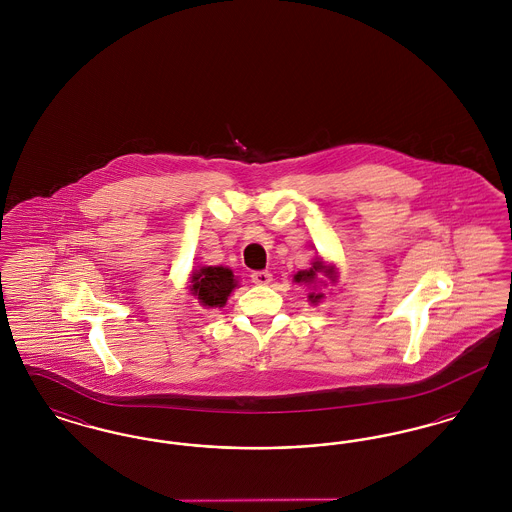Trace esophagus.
<instances>
[{"label":"esophagus","mask_w":512,"mask_h":512,"mask_svg":"<svg viewBox=\"0 0 512 512\" xmlns=\"http://www.w3.org/2000/svg\"><path fill=\"white\" fill-rule=\"evenodd\" d=\"M272 280V274L268 270H255L251 272V282L257 284V286H267Z\"/></svg>","instance_id":"34e87169"}]
</instances>
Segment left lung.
<instances>
[{
    "instance_id": "1",
    "label": "left lung",
    "mask_w": 512,
    "mask_h": 512,
    "mask_svg": "<svg viewBox=\"0 0 512 512\" xmlns=\"http://www.w3.org/2000/svg\"><path fill=\"white\" fill-rule=\"evenodd\" d=\"M320 276H326V278H330L332 282H336V268L324 267V263L318 259V261L313 263V268H309V270H299V272L293 276V280H295L297 284H307V286H311V288H317V284H326ZM322 297H324V293L317 292V290H313V292L309 293V301H311L313 305H317Z\"/></svg>"
}]
</instances>
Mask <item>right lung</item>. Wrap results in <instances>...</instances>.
<instances>
[{
  "label": "right lung",
  "instance_id": "1",
  "mask_svg": "<svg viewBox=\"0 0 512 512\" xmlns=\"http://www.w3.org/2000/svg\"><path fill=\"white\" fill-rule=\"evenodd\" d=\"M190 292L205 309L224 307L228 295L238 286L234 272L226 267H201L192 272Z\"/></svg>",
  "mask_w": 512,
  "mask_h": 512
}]
</instances>
